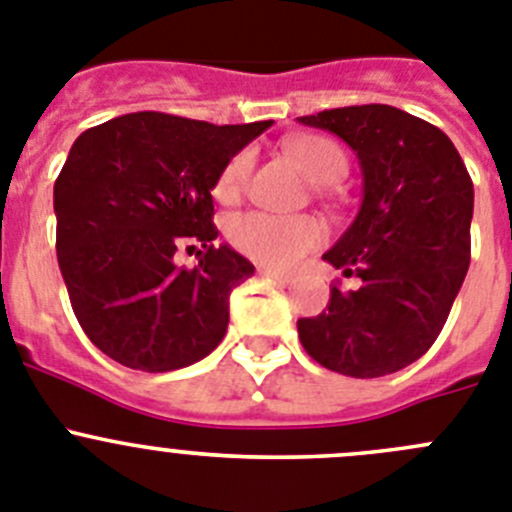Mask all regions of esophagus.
<instances>
[{"mask_svg":"<svg viewBox=\"0 0 512 512\" xmlns=\"http://www.w3.org/2000/svg\"><path fill=\"white\" fill-rule=\"evenodd\" d=\"M260 275H262V278H270V280H275V283H278V285H288V283H290V278H288V275H283V273H275V270H267V267H260Z\"/></svg>","mask_w":512,"mask_h":512,"instance_id":"1","label":"esophagus"}]
</instances>
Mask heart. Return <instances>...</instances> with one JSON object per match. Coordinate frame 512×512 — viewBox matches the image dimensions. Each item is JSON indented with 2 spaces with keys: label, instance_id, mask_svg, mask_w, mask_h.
<instances>
[{
  "label": "heart",
  "instance_id": "heart-1",
  "mask_svg": "<svg viewBox=\"0 0 512 512\" xmlns=\"http://www.w3.org/2000/svg\"><path fill=\"white\" fill-rule=\"evenodd\" d=\"M290 158L296 160L316 186H334L347 173V155L334 140L321 135H301L285 145ZM252 168L247 150L232 155L216 178L214 196L219 201L237 199L245 188ZM227 237L237 252L255 260L267 270H288L303 255L321 245L326 229L313 216H275L265 211H247L229 219Z\"/></svg>",
  "mask_w": 512,
  "mask_h": 512
}]
</instances>
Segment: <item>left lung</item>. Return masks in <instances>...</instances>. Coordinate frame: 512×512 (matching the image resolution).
<instances>
[{
  "label": "left lung",
  "mask_w": 512,
  "mask_h": 512,
  "mask_svg": "<svg viewBox=\"0 0 512 512\" xmlns=\"http://www.w3.org/2000/svg\"><path fill=\"white\" fill-rule=\"evenodd\" d=\"M298 122L342 137L365 178L359 214L324 255L359 288L334 285L324 313L298 319L303 349L339 375L403 370L436 342L467 275L472 178L439 127L388 104Z\"/></svg>",
  "instance_id": "obj_1"
}]
</instances>
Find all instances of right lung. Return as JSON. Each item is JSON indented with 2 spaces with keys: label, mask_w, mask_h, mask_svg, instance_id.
<instances>
[{
  "label": "right lung",
  "mask_w": 512,
  "mask_h": 512,
  "mask_svg": "<svg viewBox=\"0 0 512 512\" xmlns=\"http://www.w3.org/2000/svg\"><path fill=\"white\" fill-rule=\"evenodd\" d=\"M270 124L135 112L73 142L53 191L55 250L78 324L114 362L181 370L224 339L229 293L255 267L214 245L211 188ZM188 241L205 247L196 268L175 262Z\"/></svg>",
  "instance_id": "add662e5"
}]
</instances>
